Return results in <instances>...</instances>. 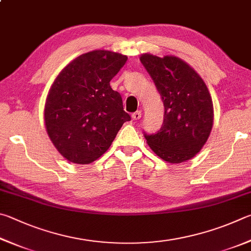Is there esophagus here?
I'll list each match as a JSON object with an SVG mask.
<instances>
[{
  "label": "esophagus",
  "mask_w": 251,
  "mask_h": 251,
  "mask_svg": "<svg viewBox=\"0 0 251 251\" xmlns=\"http://www.w3.org/2000/svg\"><path fill=\"white\" fill-rule=\"evenodd\" d=\"M131 117H132V119L133 120H139L140 118H141V111H140V110H138V111H135V112H133L132 114H131Z\"/></svg>",
  "instance_id": "1"
}]
</instances>
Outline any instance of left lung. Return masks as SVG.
<instances>
[{
  "label": "left lung",
  "mask_w": 251,
  "mask_h": 251,
  "mask_svg": "<svg viewBox=\"0 0 251 251\" xmlns=\"http://www.w3.org/2000/svg\"><path fill=\"white\" fill-rule=\"evenodd\" d=\"M164 104L163 125L155 133L143 132L156 155L170 163L195 156L213 126V101L203 79L185 61L174 56H141Z\"/></svg>",
  "instance_id": "left-lung-1"
}]
</instances>
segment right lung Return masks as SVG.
I'll list each match as a JSON object with an SVG mask.
<instances>
[{
    "label": "right lung",
    "mask_w": 251,
    "mask_h": 251,
    "mask_svg": "<svg viewBox=\"0 0 251 251\" xmlns=\"http://www.w3.org/2000/svg\"><path fill=\"white\" fill-rule=\"evenodd\" d=\"M128 57L109 50L80 55L61 70L45 104L47 133L65 159L77 164L96 161L131 120L121 95L110 80Z\"/></svg>",
    "instance_id": "obj_1"
}]
</instances>
